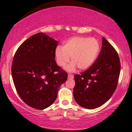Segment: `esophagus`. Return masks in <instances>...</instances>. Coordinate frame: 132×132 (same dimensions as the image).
Returning <instances> with one entry per match:
<instances>
[{
	"mask_svg": "<svg viewBox=\"0 0 132 132\" xmlns=\"http://www.w3.org/2000/svg\"><path fill=\"white\" fill-rule=\"evenodd\" d=\"M73 77H74L73 76L70 75V74H69V75H68V79H73Z\"/></svg>",
	"mask_w": 132,
	"mask_h": 132,
	"instance_id": "obj_1",
	"label": "esophagus"
}]
</instances>
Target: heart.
Segmentation results:
<instances>
[{
	"label": "heart",
	"instance_id": "b5f03b06",
	"mask_svg": "<svg viewBox=\"0 0 132 132\" xmlns=\"http://www.w3.org/2000/svg\"><path fill=\"white\" fill-rule=\"evenodd\" d=\"M100 50L98 41L95 38L84 37H73L67 39L63 47L57 46L55 50L57 64L60 67L66 65L73 61L68 67L73 71L78 67L80 70L89 68L96 60Z\"/></svg>",
	"mask_w": 132,
	"mask_h": 132
}]
</instances>
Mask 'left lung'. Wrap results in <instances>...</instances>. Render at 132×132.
Masks as SVG:
<instances>
[{"label":"left lung","instance_id":"left-lung-1","mask_svg":"<svg viewBox=\"0 0 132 132\" xmlns=\"http://www.w3.org/2000/svg\"><path fill=\"white\" fill-rule=\"evenodd\" d=\"M102 47L94 64L75 75L74 97L79 105L93 109L105 103L117 87L120 77V57L115 48L103 37Z\"/></svg>","mask_w":132,"mask_h":132}]
</instances>
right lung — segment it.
Segmentation results:
<instances>
[{"mask_svg": "<svg viewBox=\"0 0 132 132\" xmlns=\"http://www.w3.org/2000/svg\"><path fill=\"white\" fill-rule=\"evenodd\" d=\"M58 43L42 32L24 41L14 56L11 73L16 91L25 103L37 109L50 106L68 75L55 62Z\"/></svg>", "mask_w": 132, "mask_h": 132, "instance_id": "obj_1", "label": "right lung"}]
</instances>
